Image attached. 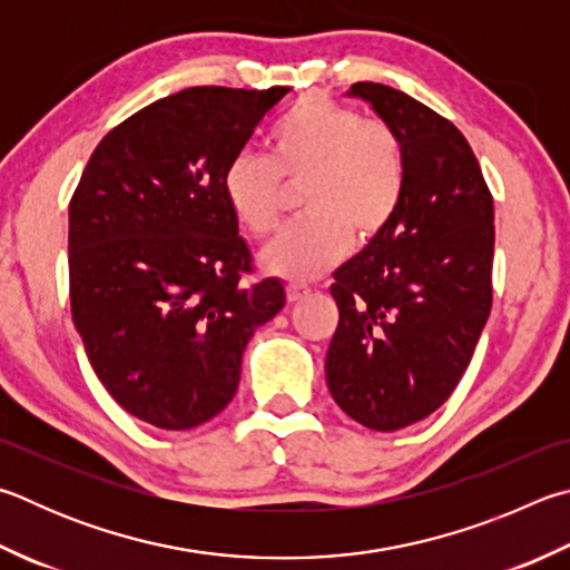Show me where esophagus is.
Segmentation results:
<instances>
[{
    "label": "esophagus",
    "mask_w": 570,
    "mask_h": 570,
    "mask_svg": "<svg viewBox=\"0 0 570 570\" xmlns=\"http://www.w3.org/2000/svg\"><path fill=\"white\" fill-rule=\"evenodd\" d=\"M306 294H308V286H304V284H288L286 286V296H288V302H292V304L302 302Z\"/></svg>",
    "instance_id": "1"
}]
</instances>
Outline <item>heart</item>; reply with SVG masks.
<instances>
[{"label": "heart", "mask_w": 570, "mask_h": 570, "mask_svg": "<svg viewBox=\"0 0 570 570\" xmlns=\"http://www.w3.org/2000/svg\"><path fill=\"white\" fill-rule=\"evenodd\" d=\"M268 159L239 151L224 169V194L242 226L254 236L276 232L286 186H302L306 219L266 246L268 272L308 282L344 262L354 242H371L396 216L406 161L389 124L336 105L304 97L268 137Z\"/></svg>", "instance_id": "heart-1"}]
</instances>
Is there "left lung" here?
Instances as JSON below:
<instances>
[{
    "instance_id": "1",
    "label": "left lung",
    "mask_w": 570,
    "mask_h": 570,
    "mask_svg": "<svg viewBox=\"0 0 570 570\" xmlns=\"http://www.w3.org/2000/svg\"><path fill=\"white\" fill-rule=\"evenodd\" d=\"M348 95L396 131L406 186L389 229L336 268L326 381L361 426L399 431L436 411L471 364L493 302V196L446 117L374 81Z\"/></svg>"
}]
</instances>
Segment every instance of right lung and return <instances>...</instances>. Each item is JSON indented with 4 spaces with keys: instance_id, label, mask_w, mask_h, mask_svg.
I'll return each mask as SVG.
<instances>
[{
    "instance_id": "add662e5",
    "label": "right lung",
    "mask_w": 570,
    "mask_h": 570,
    "mask_svg": "<svg viewBox=\"0 0 570 570\" xmlns=\"http://www.w3.org/2000/svg\"><path fill=\"white\" fill-rule=\"evenodd\" d=\"M288 87H191L97 144L69 202V302L87 358L139 421L186 431L234 399L244 348L286 304L224 194V169Z\"/></svg>"
}]
</instances>
